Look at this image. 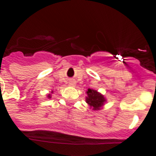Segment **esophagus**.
Returning a JSON list of instances; mask_svg holds the SVG:
<instances>
[{
  "label": "esophagus",
  "mask_w": 156,
  "mask_h": 156,
  "mask_svg": "<svg viewBox=\"0 0 156 156\" xmlns=\"http://www.w3.org/2000/svg\"><path fill=\"white\" fill-rule=\"evenodd\" d=\"M71 85H73V86H74V85H75V83L73 82V83H71Z\"/></svg>",
  "instance_id": "1"
}]
</instances>
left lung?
Listing matches in <instances>:
<instances>
[{"mask_svg": "<svg viewBox=\"0 0 156 156\" xmlns=\"http://www.w3.org/2000/svg\"><path fill=\"white\" fill-rule=\"evenodd\" d=\"M87 97L86 98V102L90 106L92 109L95 111L100 110L106 101L104 95L98 92L96 90L89 88L87 90Z\"/></svg>", "mask_w": 156, "mask_h": 156, "instance_id": "obj_1", "label": "left lung"}]
</instances>
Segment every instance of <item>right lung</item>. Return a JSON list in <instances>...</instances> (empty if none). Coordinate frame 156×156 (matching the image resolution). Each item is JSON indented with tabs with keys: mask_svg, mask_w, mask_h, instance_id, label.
I'll return each instance as SVG.
<instances>
[{
	"mask_svg": "<svg viewBox=\"0 0 156 156\" xmlns=\"http://www.w3.org/2000/svg\"><path fill=\"white\" fill-rule=\"evenodd\" d=\"M51 93H53V91H51ZM48 98H51V94H48Z\"/></svg>",
	"mask_w": 156,
	"mask_h": 156,
	"instance_id": "1",
	"label": "right lung"
}]
</instances>
